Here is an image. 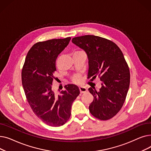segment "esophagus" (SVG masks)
<instances>
[{
    "instance_id": "esophagus-1",
    "label": "esophagus",
    "mask_w": 151,
    "mask_h": 151,
    "mask_svg": "<svg viewBox=\"0 0 151 151\" xmlns=\"http://www.w3.org/2000/svg\"><path fill=\"white\" fill-rule=\"evenodd\" d=\"M79 89H80V93H81L86 92L87 91H88V89H87L86 88H84V87H80Z\"/></svg>"
}]
</instances>
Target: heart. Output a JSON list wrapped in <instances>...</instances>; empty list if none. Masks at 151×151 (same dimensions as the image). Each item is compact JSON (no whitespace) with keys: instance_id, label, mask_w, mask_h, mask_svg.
Here are the masks:
<instances>
[{"instance_id":"b5f03b06","label":"heart","mask_w":151,"mask_h":151,"mask_svg":"<svg viewBox=\"0 0 151 151\" xmlns=\"http://www.w3.org/2000/svg\"><path fill=\"white\" fill-rule=\"evenodd\" d=\"M73 81L75 83L79 84L81 82V78L80 75H76L73 77Z\"/></svg>"}]
</instances>
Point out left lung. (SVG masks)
Returning a JSON list of instances; mask_svg holds the SVG:
<instances>
[{
    "label": "left lung",
    "mask_w": 151,
    "mask_h": 151,
    "mask_svg": "<svg viewBox=\"0 0 151 151\" xmlns=\"http://www.w3.org/2000/svg\"><path fill=\"white\" fill-rule=\"evenodd\" d=\"M71 41L88 55V77L98 76L102 81L99 91L89 88L93 96L89 111L99 119H109L121 109L129 88L130 71L123 53L114 43L98 36L87 35Z\"/></svg>",
    "instance_id": "8db88e82"
}]
</instances>
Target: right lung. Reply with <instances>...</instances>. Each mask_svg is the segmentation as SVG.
Segmentation results:
<instances>
[{"label":"right lung","instance_id":"obj_1","mask_svg":"<svg viewBox=\"0 0 151 151\" xmlns=\"http://www.w3.org/2000/svg\"><path fill=\"white\" fill-rule=\"evenodd\" d=\"M70 40L67 37L35 43L29 51L22 70V84L30 108L40 119L52 127L61 126L69 119L71 105L80 94L74 84L65 86V90L58 96L52 90L55 60Z\"/></svg>","mask_w":151,"mask_h":151}]
</instances>
